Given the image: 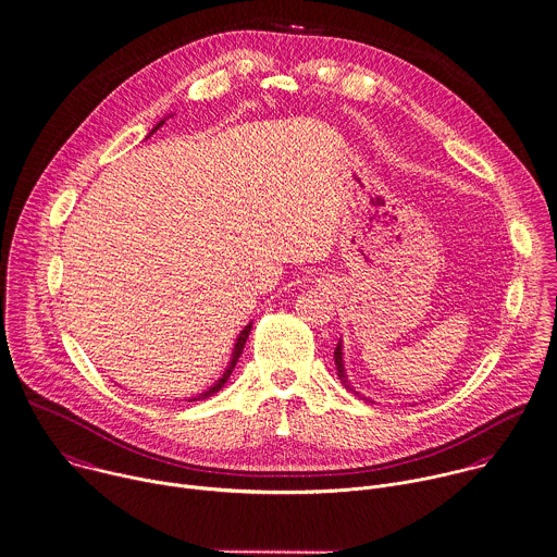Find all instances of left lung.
<instances>
[{
    "label": "left lung",
    "instance_id": "1",
    "mask_svg": "<svg viewBox=\"0 0 557 557\" xmlns=\"http://www.w3.org/2000/svg\"><path fill=\"white\" fill-rule=\"evenodd\" d=\"M334 362H336V371H338V380L343 382V386L347 388V391H351L354 395H358V397H362L351 384H349V380H347V371H345V360H343V341H338V345H336V349H334ZM364 399V397H362ZM369 401V399H367ZM373 404V401H371Z\"/></svg>",
    "mask_w": 557,
    "mask_h": 557
}]
</instances>
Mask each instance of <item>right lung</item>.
<instances>
[{"label": "right lung", "mask_w": 557, "mask_h": 557, "mask_svg": "<svg viewBox=\"0 0 557 557\" xmlns=\"http://www.w3.org/2000/svg\"><path fill=\"white\" fill-rule=\"evenodd\" d=\"M164 123V119L149 132V134H153L160 125ZM249 332H251V323L249 325H245L243 327V332L238 334V338H236V343H234V349H232V358H230V362H227V367H225V371H223V375L208 388V391H203V393H199V395H195V397H188V401H197V399H206V397H210V395H214L216 391H221L223 388V384L230 380V375H232V371H234V367H236V362H238V358H240V354H243V347H245V343H247V338H249Z\"/></svg>", "instance_id": "obj_1"}]
</instances>
